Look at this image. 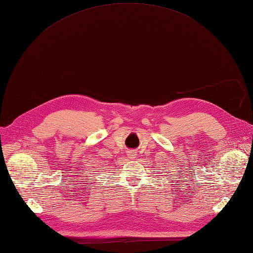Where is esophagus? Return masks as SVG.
<instances>
[{
  "label": "esophagus",
  "mask_w": 253,
  "mask_h": 253,
  "mask_svg": "<svg viewBox=\"0 0 253 253\" xmlns=\"http://www.w3.org/2000/svg\"><path fill=\"white\" fill-rule=\"evenodd\" d=\"M136 156H137V154H136V152H134V151H129L128 152V158H129V160H134V158H136Z\"/></svg>",
  "instance_id": "1"
}]
</instances>
